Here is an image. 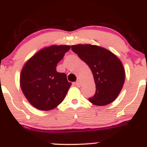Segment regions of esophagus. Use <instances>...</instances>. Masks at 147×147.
Instances as JSON below:
<instances>
[{
  "mask_svg": "<svg viewBox=\"0 0 147 147\" xmlns=\"http://www.w3.org/2000/svg\"><path fill=\"white\" fill-rule=\"evenodd\" d=\"M75 85H76V86H78V87H80V81H79V80H78V81H77L76 83H75Z\"/></svg>",
  "mask_w": 147,
  "mask_h": 147,
  "instance_id": "esophagus-1",
  "label": "esophagus"
}]
</instances>
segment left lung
<instances>
[{
  "label": "left lung",
  "instance_id": "8db88e82",
  "mask_svg": "<svg viewBox=\"0 0 147 147\" xmlns=\"http://www.w3.org/2000/svg\"><path fill=\"white\" fill-rule=\"evenodd\" d=\"M71 49L88 65L94 75L96 90L89 101L96 106L113 102L120 94L125 78L120 59L110 51L96 45H73Z\"/></svg>",
  "mask_w": 147,
  "mask_h": 147
}]
</instances>
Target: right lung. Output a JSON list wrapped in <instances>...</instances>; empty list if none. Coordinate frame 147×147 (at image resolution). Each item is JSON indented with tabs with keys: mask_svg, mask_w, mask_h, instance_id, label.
I'll use <instances>...</instances> for the list:
<instances>
[{
	"mask_svg": "<svg viewBox=\"0 0 147 147\" xmlns=\"http://www.w3.org/2000/svg\"><path fill=\"white\" fill-rule=\"evenodd\" d=\"M70 46L52 45L38 51L24 64L20 87L30 105L49 111L62 102L71 86L67 75L57 72V65Z\"/></svg>",
	"mask_w": 147,
	"mask_h": 147,
	"instance_id": "add662e5",
	"label": "right lung"
}]
</instances>
